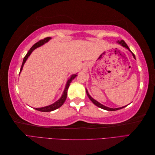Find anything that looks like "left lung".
Instances as JSON below:
<instances>
[{
    "mask_svg": "<svg viewBox=\"0 0 155 155\" xmlns=\"http://www.w3.org/2000/svg\"><path fill=\"white\" fill-rule=\"evenodd\" d=\"M118 43H119V44H120L121 46H123L124 47H125L126 48H127L130 51H131L130 50V49H129V48L128 47V46L127 45V44L125 43V42L124 41V40H120V41H118ZM131 52H132V51H131ZM132 54H133V57H134V58L135 59V55H134V54H133V53H132ZM86 92H87V96H88V97H89V99H90L92 101V103L94 105H96V106H97V107H99L100 108H101V109H104V110H111V111H114V110H119V109H122V108H124V107H125L126 106H125V107H120V108H117V109H111V108H109V107H105V106H104V105H101V104H100V103H98L97 101H96L95 100H94L93 98L89 95V94H88V91H87V90L86 89Z\"/></svg>",
    "mask_w": 155,
    "mask_h": 155,
    "instance_id": "obj_1",
    "label": "left lung"
}]
</instances>
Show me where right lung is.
Listing matches in <instances>:
<instances>
[{
	"mask_svg": "<svg viewBox=\"0 0 155 155\" xmlns=\"http://www.w3.org/2000/svg\"><path fill=\"white\" fill-rule=\"evenodd\" d=\"M50 39H51V37H45V38H44L43 39L39 40L38 42H37L35 44H34V45L32 46V47L30 49V50L28 51V53L25 56L24 59H23V61H22V66H21V70H20V72H21V70L22 69L23 65H24L25 63L26 62V59H28V58L29 57V55L32 52V51L34 50H35L36 48L39 47V46L43 45V44L46 43V42H48ZM76 76H77V75H73V76H72L71 78H70L68 79L67 83V85H66V87H65V88H64V91L63 92V95H62L61 97L59 100H58L57 101H56L55 103H54V104H52V105H50L49 106H46V107H45L37 108V109H35L37 110L41 111V112H50V111L54 110L55 109H58V108H59L61 106L64 104V102L65 101V100H66L67 96V90H68V87L70 86V83H71V81H72V79H74L75 78H76Z\"/></svg>",
	"mask_w": 155,
	"mask_h": 155,
	"instance_id": "1",
	"label": "right lung"
}]
</instances>
